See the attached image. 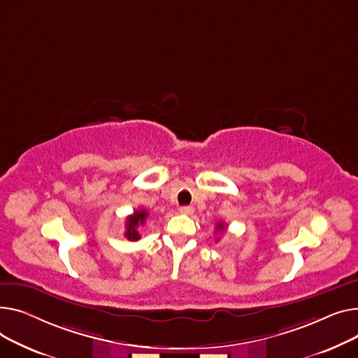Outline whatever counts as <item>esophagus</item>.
Segmentation results:
<instances>
[{"label": "esophagus", "instance_id": "1", "mask_svg": "<svg viewBox=\"0 0 358 358\" xmlns=\"http://www.w3.org/2000/svg\"><path fill=\"white\" fill-rule=\"evenodd\" d=\"M179 213L185 214V215H192L195 213V208L192 205H186V206H180Z\"/></svg>", "mask_w": 358, "mask_h": 358}]
</instances>
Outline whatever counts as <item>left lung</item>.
<instances>
[{"mask_svg": "<svg viewBox=\"0 0 358 358\" xmlns=\"http://www.w3.org/2000/svg\"><path fill=\"white\" fill-rule=\"evenodd\" d=\"M224 228H225V225H224L222 222H218V224H217V231H222Z\"/></svg>", "mask_w": 358, "mask_h": 358, "instance_id": "left-lung-1", "label": "left lung"}]
</instances>
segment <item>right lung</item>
<instances>
[{"label": "right lung", "mask_w": 358, "mask_h": 358, "mask_svg": "<svg viewBox=\"0 0 358 358\" xmlns=\"http://www.w3.org/2000/svg\"><path fill=\"white\" fill-rule=\"evenodd\" d=\"M149 215V213L144 211V209H138V211H134L133 215L127 218V222H125V237H127L130 241H137L140 238V234L137 228L145 222V218Z\"/></svg>", "instance_id": "1"}]
</instances>
